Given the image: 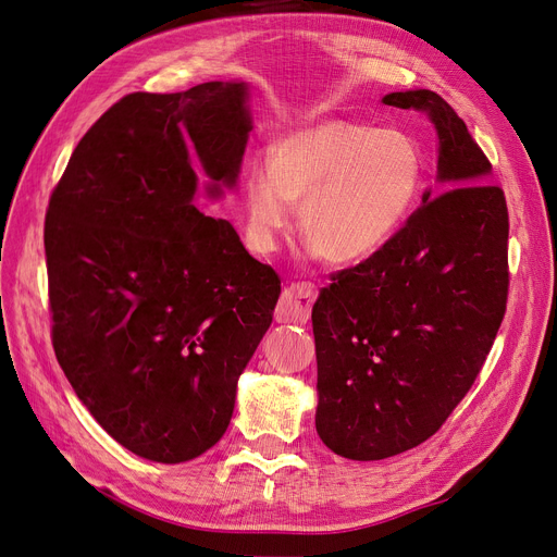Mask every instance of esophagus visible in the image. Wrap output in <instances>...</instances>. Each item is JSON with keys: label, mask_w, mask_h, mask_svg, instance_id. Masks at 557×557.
<instances>
[{"label": "esophagus", "mask_w": 557, "mask_h": 557, "mask_svg": "<svg viewBox=\"0 0 557 557\" xmlns=\"http://www.w3.org/2000/svg\"><path fill=\"white\" fill-rule=\"evenodd\" d=\"M318 288L311 282H296L288 288H284V294L277 302L275 309V320L277 323H288V325H305L311 318V307L315 302Z\"/></svg>", "instance_id": "1"}]
</instances>
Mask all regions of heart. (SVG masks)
I'll use <instances>...</instances> for the list:
<instances>
[{"label":"heart","mask_w":557,"mask_h":557,"mask_svg":"<svg viewBox=\"0 0 557 557\" xmlns=\"http://www.w3.org/2000/svg\"><path fill=\"white\" fill-rule=\"evenodd\" d=\"M424 181L418 144L401 131L327 120L271 144L244 183L246 242L273 252L300 203V230L332 263L382 250L413 214Z\"/></svg>","instance_id":"1"}]
</instances>
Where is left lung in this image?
<instances>
[{"instance_id": "8db88e82", "label": "left lung", "mask_w": 557, "mask_h": 557, "mask_svg": "<svg viewBox=\"0 0 557 557\" xmlns=\"http://www.w3.org/2000/svg\"><path fill=\"white\" fill-rule=\"evenodd\" d=\"M437 133V183L395 237L332 275L311 311L315 431L334 454L382 460L445 424L472 388L508 302V208L492 164L431 90L391 92Z\"/></svg>"}]
</instances>
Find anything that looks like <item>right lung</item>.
<instances>
[{
	"label": "right lung",
	"mask_w": 557,
	"mask_h": 557,
	"mask_svg": "<svg viewBox=\"0 0 557 557\" xmlns=\"http://www.w3.org/2000/svg\"><path fill=\"white\" fill-rule=\"evenodd\" d=\"M252 120L244 81L133 92L83 135L45 219L51 341L67 382L128 451L185 462L225 433L237 382L273 323L280 277L202 214Z\"/></svg>",
	"instance_id": "add662e5"
}]
</instances>
